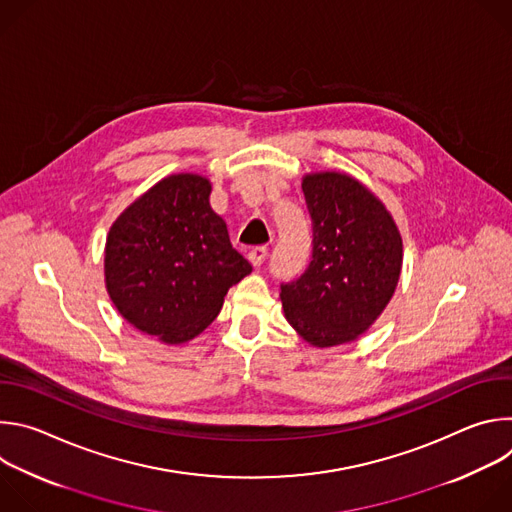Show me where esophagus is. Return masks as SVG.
Wrapping results in <instances>:
<instances>
[{
    "instance_id": "obj_1",
    "label": "esophagus",
    "mask_w": 512,
    "mask_h": 512,
    "mask_svg": "<svg viewBox=\"0 0 512 512\" xmlns=\"http://www.w3.org/2000/svg\"><path fill=\"white\" fill-rule=\"evenodd\" d=\"M267 257V247H253L249 253H247V259L251 261L253 267H259Z\"/></svg>"
}]
</instances>
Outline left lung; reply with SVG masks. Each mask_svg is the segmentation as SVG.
Instances as JSON below:
<instances>
[{"instance_id":"obj_1","label":"left lung","mask_w":512,"mask_h":512,"mask_svg":"<svg viewBox=\"0 0 512 512\" xmlns=\"http://www.w3.org/2000/svg\"><path fill=\"white\" fill-rule=\"evenodd\" d=\"M312 216V261L281 285L283 316L308 344L354 342L391 302L403 267V239L379 196L346 172L302 178Z\"/></svg>"}]
</instances>
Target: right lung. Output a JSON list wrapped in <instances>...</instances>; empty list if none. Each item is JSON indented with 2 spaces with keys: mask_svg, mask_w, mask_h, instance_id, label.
<instances>
[{
  "mask_svg": "<svg viewBox=\"0 0 512 512\" xmlns=\"http://www.w3.org/2000/svg\"><path fill=\"white\" fill-rule=\"evenodd\" d=\"M210 190L206 176L170 174L137 196L107 233L105 287L113 306L164 344L204 332L229 287L253 269L233 249Z\"/></svg>",
  "mask_w": 512,
  "mask_h": 512,
  "instance_id": "add662e5",
  "label": "right lung"
}]
</instances>
